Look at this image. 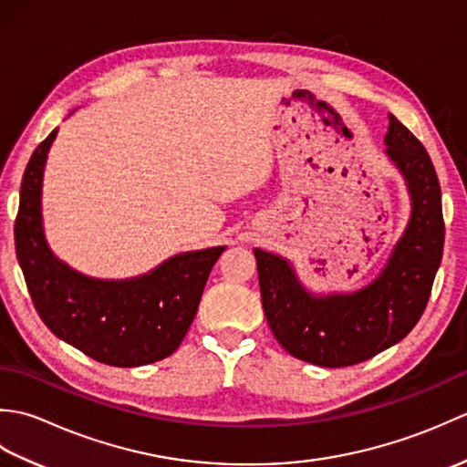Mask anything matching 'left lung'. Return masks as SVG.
Here are the masks:
<instances>
[{
	"instance_id": "1",
	"label": "left lung",
	"mask_w": 467,
	"mask_h": 467,
	"mask_svg": "<svg viewBox=\"0 0 467 467\" xmlns=\"http://www.w3.org/2000/svg\"><path fill=\"white\" fill-rule=\"evenodd\" d=\"M387 156L408 181L411 218L385 269L351 295L313 296L276 254L254 249L265 317L285 351L321 367L371 359L408 335L430 301L443 254L440 181L423 144L389 114Z\"/></svg>"
}]
</instances>
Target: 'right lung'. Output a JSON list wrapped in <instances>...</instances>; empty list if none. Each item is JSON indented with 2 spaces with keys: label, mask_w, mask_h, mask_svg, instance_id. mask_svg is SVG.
Returning a JSON list of instances; mask_svg holds the SVG:
<instances>
[{
  "label": "right lung",
  "mask_w": 467,
  "mask_h": 467,
  "mask_svg": "<svg viewBox=\"0 0 467 467\" xmlns=\"http://www.w3.org/2000/svg\"><path fill=\"white\" fill-rule=\"evenodd\" d=\"M57 128L34 150L19 191L14 236L37 315L59 339L92 359L138 367L172 355L191 327L208 275L224 246L182 253L130 281H98L69 269L42 231V176Z\"/></svg>",
  "instance_id": "1"
}]
</instances>
